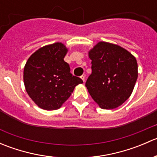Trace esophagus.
Returning a JSON list of instances; mask_svg holds the SVG:
<instances>
[{
    "mask_svg": "<svg viewBox=\"0 0 157 157\" xmlns=\"http://www.w3.org/2000/svg\"><path fill=\"white\" fill-rule=\"evenodd\" d=\"M80 78H81L82 80H83V81L84 82L85 81V75H84V74H83V75H82L81 77H80Z\"/></svg>",
    "mask_w": 157,
    "mask_h": 157,
    "instance_id": "34e87169",
    "label": "esophagus"
}]
</instances>
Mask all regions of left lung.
I'll list each match as a JSON object with an SVG mask.
<instances>
[{"mask_svg":"<svg viewBox=\"0 0 157 157\" xmlns=\"http://www.w3.org/2000/svg\"><path fill=\"white\" fill-rule=\"evenodd\" d=\"M92 74L86 86L93 100L103 109H113L130 97L137 79L135 57L118 45L99 42L90 49Z\"/></svg>","mask_w":157,"mask_h":157,"instance_id":"obj_1","label":"left lung"}]
</instances>
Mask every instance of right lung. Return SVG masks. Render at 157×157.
<instances>
[{
  "instance_id": "add662e5",
  "label": "right lung",
  "mask_w": 157,
  "mask_h": 157,
  "mask_svg": "<svg viewBox=\"0 0 157 157\" xmlns=\"http://www.w3.org/2000/svg\"><path fill=\"white\" fill-rule=\"evenodd\" d=\"M68 49L61 42L45 45L35 52L23 71L25 88L32 100L45 110H56L71 96L80 77L71 74L64 61Z\"/></svg>"
}]
</instances>
